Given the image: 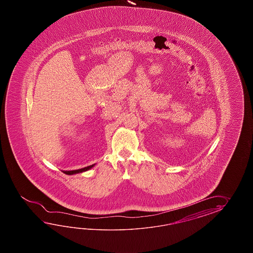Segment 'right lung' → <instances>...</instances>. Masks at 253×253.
<instances>
[{"label": "right lung", "instance_id": "obj_1", "mask_svg": "<svg viewBox=\"0 0 253 253\" xmlns=\"http://www.w3.org/2000/svg\"><path fill=\"white\" fill-rule=\"evenodd\" d=\"M94 167V165H92V166H89V167H84V168H81V169H78V170H73V171H63L64 173L66 174H74V173H78V172H85V171H87V170H89L90 168Z\"/></svg>", "mask_w": 253, "mask_h": 253}]
</instances>
